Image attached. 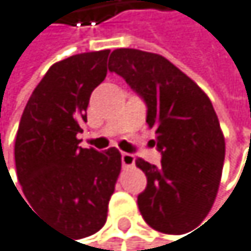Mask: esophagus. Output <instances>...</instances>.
Listing matches in <instances>:
<instances>
[{
  "mask_svg": "<svg viewBox=\"0 0 251 251\" xmlns=\"http://www.w3.org/2000/svg\"><path fill=\"white\" fill-rule=\"evenodd\" d=\"M121 163L123 167H133L135 165V156L130 153H121Z\"/></svg>",
  "mask_w": 251,
  "mask_h": 251,
  "instance_id": "34e87169",
  "label": "esophagus"
}]
</instances>
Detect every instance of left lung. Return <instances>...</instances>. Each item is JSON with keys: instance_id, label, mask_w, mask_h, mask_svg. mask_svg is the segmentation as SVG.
I'll use <instances>...</instances> for the list:
<instances>
[{"instance_id": "obj_1", "label": "left lung", "mask_w": 251, "mask_h": 251, "mask_svg": "<svg viewBox=\"0 0 251 251\" xmlns=\"http://www.w3.org/2000/svg\"><path fill=\"white\" fill-rule=\"evenodd\" d=\"M109 69L121 75L147 106V124L162 154L160 165L136 159L147 176L138 195L145 223L170 235L189 232L217 197L226 144L207 95L170 60L133 48L115 50Z\"/></svg>"}]
</instances>
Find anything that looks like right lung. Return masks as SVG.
I'll return each mask as SVG.
<instances>
[{"mask_svg":"<svg viewBox=\"0 0 251 251\" xmlns=\"http://www.w3.org/2000/svg\"><path fill=\"white\" fill-rule=\"evenodd\" d=\"M109 52H83L54 63L33 91L16 133V174L28 207L74 238L104 226L121 171L116 148H81L77 138L88 121L91 94L106 78Z\"/></svg>","mask_w":251,"mask_h":251,"instance_id":"right-lung-1","label":"right lung"}]
</instances>
